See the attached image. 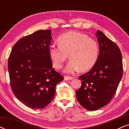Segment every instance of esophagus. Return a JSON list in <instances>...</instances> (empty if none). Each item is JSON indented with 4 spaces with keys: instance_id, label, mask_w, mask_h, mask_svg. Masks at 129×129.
Wrapping results in <instances>:
<instances>
[{
    "instance_id": "obj_1",
    "label": "esophagus",
    "mask_w": 129,
    "mask_h": 129,
    "mask_svg": "<svg viewBox=\"0 0 129 129\" xmlns=\"http://www.w3.org/2000/svg\"><path fill=\"white\" fill-rule=\"evenodd\" d=\"M73 79V77L71 76H65L64 77V79L65 80H71Z\"/></svg>"
}]
</instances>
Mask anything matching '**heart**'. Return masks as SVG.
<instances>
[{
	"instance_id": "1",
	"label": "heart",
	"mask_w": 129,
	"mask_h": 129,
	"mask_svg": "<svg viewBox=\"0 0 129 129\" xmlns=\"http://www.w3.org/2000/svg\"><path fill=\"white\" fill-rule=\"evenodd\" d=\"M59 46H50L49 54L53 65L57 69L62 68L63 63L69 57V61L64 72L73 73L80 69L85 72L93 68L98 57L97 42L84 33L69 31L61 35L57 39Z\"/></svg>"
}]
</instances>
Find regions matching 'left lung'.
I'll use <instances>...</instances> for the list:
<instances>
[{"label":"left lung","instance_id":"left-lung-1","mask_svg":"<svg viewBox=\"0 0 129 129\" xmlns=\"http://www.w3.org/2000/svg\"><path fill=\"white\" fill-rule=\"evenodd\" d=\"M96 36L99 54L91 69L79 79L80 89L76 91L77 99L88 110H96L111 101L123 75L121 53L115 43L98 30Z\"/></svg>","mask_w":129,"mask_h":129}]
</instances>
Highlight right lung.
Returning <instances> with one entry per match:
<instances>
[{"label": "right lung", "instance_id": "add662e5", "mask_svg": "<svg viewBox=\"0 0 129 129\" xmlns=\"http://www.w3.org/2000/svg\"><path fill=\"white\" fill-rule=\"evenodd\" d=\"M50 30H40L16 42L8 60L10 85L15 96L33 109L46 107L63 77L52 68L49 54Z\"/></svg>", "mask_w": 129, "mask_h": 129}]
</instances>
